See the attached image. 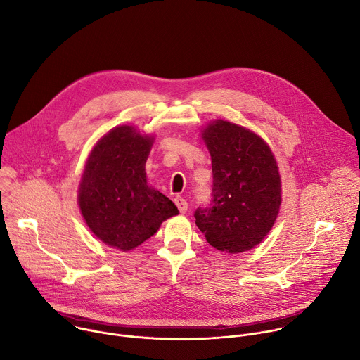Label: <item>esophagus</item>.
Instances as JSON below:
<instances>
[{
    "label": "esophagus",
    "mask_w": 360,
    "mask_h": 360,
    "mask_svg": "<svg viewBox=\"0 0 360 360\" xmlns=\"http://www.w3.org/2000/svg\"><path fill=\"white\" fill-rule=\"evenodd\" d=\"M174 201H175V205L178 207L181 214H185L188 211V202L182 197H179V195H178V197H175Z\"/></svg>",
    "instance_id": "1"
}]
</instances>
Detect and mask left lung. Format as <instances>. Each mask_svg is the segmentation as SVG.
Returning <instances> with one entry per match:
<instances>
[{"mask_svg":"<svg viewBox=\"0 0 360 360\" xmlns=\"http://www.w3.org/2000/svg\"><path fill=\"white\" fill-rule=\"evenodd\" d=\"M212 160V198L195 224L219 251L237 254L259 244L277 218L281 185L269 145L238 124L217 120L204 130Z\"/></svg>","mask_w":360,"mask_h":360,"instance_id":"1","label":"left lung"}]
</instances>
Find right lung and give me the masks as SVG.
<instances>
[{"instance_id": "add662e5", "label": "right lung", "mask_w": 360, "mask_h": 360, "mask_svg": "<svg viewBox=\"0 0 360 360\" xmlns=\"http://www.w3.org/2000/svg\"><path fill=\"white\" fill-rule=\"evenodd\" d=\"M153 138L130 126L112 129L91 150L79 188V205L91 233L122 251L150 238L178 214L175 204L146 184Z\"/></svg>"}]
</instances>
